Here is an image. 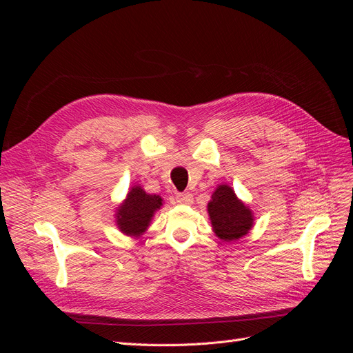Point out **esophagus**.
Listing matches in <instances>:
<instances>
[{
	"label": "esophagus",
	"instance_id": "1",
	"mask_svg": "<svg viewBox=\"0 0 353 353\" xmlns=\"http://www.w3.org/2000/svg\"><path fill=\"white\" fill-rule=\"evenodd\" d=\"M176 200L180 205H192L193 203V196L190 193H177Z\"/></svg>",
	"mask_w": 353,
	"mask_h": 353
}]
</instances>
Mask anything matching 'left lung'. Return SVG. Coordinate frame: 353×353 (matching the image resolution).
<instances>
[{
  "mask_svg": "<svg viewBox=\"0 0 353 353\" xmlns=\"http://www.w3.org/2000/svg\"><path fill=\"white\" fill-rule=\"evenodd\" d=\"M212 228L216 236L225 242H232L249 233L253 228V213L239 200L234 190L228 184H220L213 192L208 205Z\"/></svg>",
  "mask_w": 353,
  "mask_h": 353,
  "instance_id": "obj_1",
  "label": "left lung"
}]
</instances>
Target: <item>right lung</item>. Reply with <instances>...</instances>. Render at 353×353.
Instances as JSON below:
<instances>
[{"label": "right lung", "instance_id": "add662e5", "mask_svg": "<svg viewBox=\"0 0 353 353\" xmlns=\"http://www.w3.org/2000/svg\"><path fill=\"white\" fill-rule=\"evenodd\" d=\"M161 206L163 199L160 196L145 193L141 186H133L117 208L116 225L124 234L140 237Z\"/></svg>", "mask_w": 353, "mask_h": 353}]
</instances>
